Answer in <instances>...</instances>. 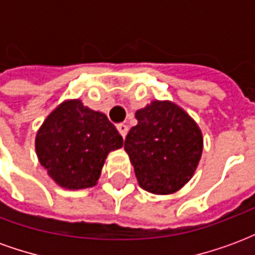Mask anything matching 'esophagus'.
Masks as SVG:
<instances>
[{
    "mask_svg": "<svg viewBox=\"0 0 255 255\" xmlns=\"http://www.w3.org/2000/svg\"><path fill=\"white\" fill-rule=\"evenodd\" d=\"M117 129H119V132H120V135H122L123 138H126V135H127L128 132L127 126H126V124H123V123H120V124H117Z\"/></svg>",
    "mask_w": 255,
    "mask_h": 255,
    "instance_id": "34e87169",
    "label": "esophagus"
}]
</instances>
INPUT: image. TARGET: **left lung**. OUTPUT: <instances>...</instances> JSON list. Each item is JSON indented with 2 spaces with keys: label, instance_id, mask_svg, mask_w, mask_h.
Masks as SVG:
<instances>
[{
  "label": "left lung",
  "instance_id": "8db88e82",
  "mask_svg": "<svg viewBox=\"0 0 255 255\" xmlns=\"http://www.w3.org/2000/svg\"><path fill=\"white\" fill-rule=\"evenodd\" d=\"M124 149L140 187L153 194H171L190 180L201 160L203 139L197 123L168 101H153L135 113Z\"/></svg>",
  "mask_w": 255,
  "mask_h": 255
}]
</instances>
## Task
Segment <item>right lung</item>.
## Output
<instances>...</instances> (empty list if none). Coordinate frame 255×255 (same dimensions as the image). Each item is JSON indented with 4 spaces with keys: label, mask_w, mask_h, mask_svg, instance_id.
<instances>
[{
    "label": "right lung",
    "mask_w": 255,
    "mask_h": 255,
    "mask_svg": "<svg viewBox=\"0 0 255 255\" xmlns=\"http://www.w3.org/2000/svg\"><path fill=\"white\" fill-rule=\"evenodd\" d=\"M122 146V135L108 117L79 100L67 101L53 111L35 138L41 165L69 190L95 186L109 151Z\"/></svg>",
    "instance_id": "add662e5"
}]
</instances>
